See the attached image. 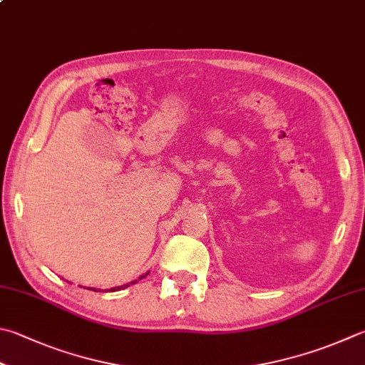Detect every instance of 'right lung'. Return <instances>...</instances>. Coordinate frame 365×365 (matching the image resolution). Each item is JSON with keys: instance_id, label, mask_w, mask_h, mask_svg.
Returning a JSON list of instances; mask_svg holds the SVG:
<instances>
[{"instance_id": "add662e5", "label": "right lung", "mask_w": 365, "mask_h": 365, "mask_svg": "<svg viewBox=\"0 0 365 365\" xmlns=\"http://www.w3.org/2000/svg\"><path fill=\"white\" fill-rule=\"evenodd\" d=\"M148 274H149V272H148V273H144V274H141V277H140L138 279H135V281H130V283H127V284H123V286H118V287H111V289H109V291H111V292H114V291H120V289H125V287H128L130 284H135V283H138V281H140L141 278H146V277H148ZM87 289H88V291H97V289H95V287H87Z\"/></svg>"}]
</instances>
